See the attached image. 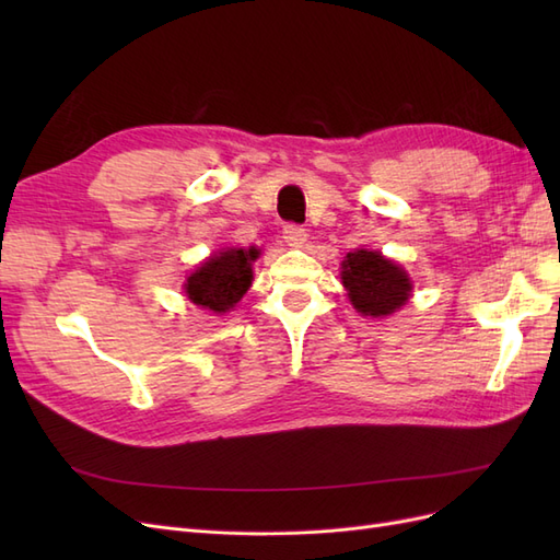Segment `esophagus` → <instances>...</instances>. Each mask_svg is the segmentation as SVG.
Wrapping results in <instances>:
<instances>
[{
	"mask_svg": "<svg viewBox=\"0 0 560 560\" xmlns=\"http://www.w3.org/2000/svg\"><path fill=\"white\" fill-rule=\"evenodd\" d=\"M306 229L299 226V224H284L282 226V238L287 245H303L306 243Z\"/></svg>",
	"mask_w": 560,
	"mask_h": 560,
	"instance_id": "obj_1",
	"label": "esophagus"
}]
</instances>
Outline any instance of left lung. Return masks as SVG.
Listing matches in <instances>:
<instances>
[{"label": "left lung", "mask_w": 560, "mask_h": 560, "mask_svg": "<svg viewBox=\"0 0 560 560\" xmlns=\"http://www.w3.org/2000/svg\"><path fill=\"white\" fill-rule=\"evenodd\" d=\"M343 266V287L352 306L362 315H393L409 301L411 280L397 264L381 257L378 252H350Z\"/></svg>", "instance_id": "8db88e82"}]
</instances>
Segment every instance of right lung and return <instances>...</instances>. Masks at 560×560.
I'll return each mask as SVG.
<instances>
[{
	"mask_svg": "<svg viewBox=\"0 0 560 560\" xmlns=\"http://www.w3.org/2000/svg\"><path fill=\"white\" fill-rule=\"evenodd\" d=\"M259 257V249H226L217 257L200 264L196 273L186 280L184 290L196 306L212 313H226L252 284V261Z\"/></svg>",
	"mask_w": 560,
	"mask_h": 560,
	"instance_id": "1",
	"label": "right lung"
}]
</instances>
